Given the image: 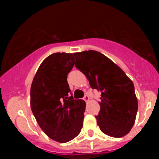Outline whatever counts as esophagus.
<instances>
[{
	"mask_svg": "<svg viewBox=\"0 0 159 159\" xmlns=\"http://www.w3.org/2000/svg\"><path fill=\"white\" fill-rule=\"evenodd\" d=\"M89 99H90V97H89V95L88 94H86L84 96V100L86 102H88L89 101Z\"/></svg>",
	"mask_w": 159,
	"mask_h": 159,
	"instance_id": "esophagus-1",
	"label": "esophagus"
}]
</instances>
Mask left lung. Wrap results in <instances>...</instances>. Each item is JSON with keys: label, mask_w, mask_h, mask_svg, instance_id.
I'll list each match as a JSON object with an SVG mask.
<instances>
[{"label": "left lung", "mask_w": 159, "mask_h": 159, "mask_svg": "<svg viewBox=\"0 0 159 159\" xmlns=\"http://www.w3.org/2000/svg\"><path fill=\"white\" fill-rule=\"evenodd\" d=\"M75 67L89 81L92 89L101 92V109L97 124L107 135L121 138L134 125L138 100L133 82L112 61L98 51L74 53Z\"/></svg>", "instance_id": "8db88e82"}]
</instances>
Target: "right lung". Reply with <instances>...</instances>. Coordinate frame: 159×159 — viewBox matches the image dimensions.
<instances>
[{
    "label": "right lung",
    "mask_w": 159,
    "mask_h": 159,
    "mask_svg": "<svg viewBox=\"0 0 159 159\" xmlns=\"http://www.w3.org/2000/svg\"><path fill=\"white\" fill-rule=\"evenodd\" d=\"M75 65L73 54L54 53L41 64L30 87V108L50 139L68 142L83 126L85 102L74 99L67 77ZM71 94V96L70 94Z\"/></svg>",
    "instance_id": "right-lung-1"
}]
</instances>
